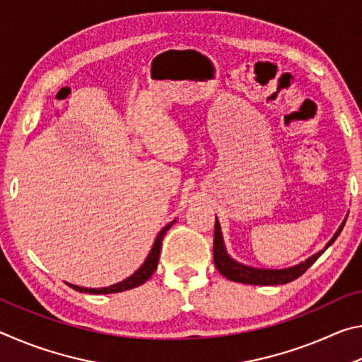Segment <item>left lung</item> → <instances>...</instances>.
<instances>
[{
  "mask_svg": "<svg viewBox=\"0 0 362 362\" xmlns=\"http://www.w3.org/2000/svg\"><path fill=\"white\" fill-rule=\"evenodd\" d=\"M345 222L346 220H343V223L339 226V230L335 231L332 240L326 244V247L320 250V252H316L315 255H311L310 259H306L305 262L298 263V265L291 267V268L265 269V268H254V267L243 265V263L231 259L225 249L222 230H220V223L216 217V228H214V263H216V267L220 272V274H223L226 279L235 281V283L254 284V286H278V284L291 283V281L297 279L298 276H302L306 269H308L317 259H320L324 250H326L330 244L337 240V236L340 235V231L343 228V225H345Z\"/></svg>",
  "mask_w": 362,
  "mask_h": 362,
  "instance_id": "1",
  "label": "left lung"
}]
</instances>
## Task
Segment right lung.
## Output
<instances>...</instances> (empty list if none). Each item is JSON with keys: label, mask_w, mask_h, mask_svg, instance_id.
I'll use <instances>...</instances> for the list:
<instances>
[{"label": "right lung", "mask_w": 362, "mask_h": 362, "mask_svg": "<svg viewBox=\"0 0 362 362\" xmlns=\"http://www.w3.org/2000/svg\"><path fill=\"white\" fill-rule=\"evenodd\" d=\"M175 222V220H174ZM174 222L168 223L164 228L158 233L155 243H153V247L150 250L148 257H146L144 265L140 267L136 273L131 274L129 278H126L124 281H121L118 284L108 286V287H100V289H89V287H81V286H75V284H69L71 289H75L78 292H86V293H115V292H122V291H129L137 287L140 284H144L145 281H148L151 278V274L155 273V269L158 268V262H159V252H161V246H163V238L166 235L168 230L173 226Z\"/></svg>", "instance_id": "add662e5"}]
</instances>
